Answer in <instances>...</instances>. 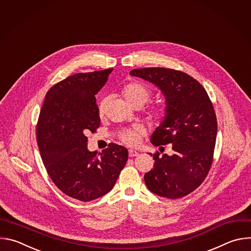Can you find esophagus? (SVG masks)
<instances>
[{
	"label": "esophagus",
	"instance_id": "obj_1",
	"mask_svg": "<svg viewBox=\"0 0 251 251\" xmlns=\"http://www.w3.org/2000/svg\"><path fill=\"white\" fill-rule=\"evenodd\" d=\"M139 155V153L137 152V151H135V150H129V157H136V156H138Z\"/></svg>",
	"mask_w": 251,
	"mask_h": 251
}]
</instances>
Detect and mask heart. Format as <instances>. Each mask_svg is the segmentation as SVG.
<instances>
[{
	"mask_svg": "<svg viewBox=\"0 0 251 251\" xmlns=\"http://www.w3.org/2000/svg\"><path fill=\"white\" fill-rule=\"evenodd\" d=\"M121 94L124 98L132 105L140 104L141 106L145 104L150 97L152 96V90L146 84L141 82H128L121 87ZM107 100L105 97H102L97 102V109L99 113H103L105 110ZM150 119L156 123L161 124L164 122L168 115L167 108L164 105H156L152 107V109L149 111ZM142 135V129L140 127L128 128L119 133V138L125 144L129 146L137 145L140 142Z\"/></svg>",
	"mask_w": 251,
	"mask_h": 251,
	"instance_id": "heart-1",
	"label": "heart"
}]
</instances>
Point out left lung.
I'll use <instances>...</instances> for the list:
<instances>
[{
	"label": "left lung",
	"mask_w": 251,
	"mask_h": 251,
	"mask_svg": "<svg viewBox=\"0 0 251 251\" xmlns=\"http://www.w3.org/2000/svg\"><path fill=\"white\" fill-rule=\"evenodd\" d=\"M130 75L154 83L167 104L168 115L151 143L156 147L172 144L173 155H153L154 168L145 174V183L160 197L183 198L201 185L213 161L218 123L212 103L200 82L183 71L147 67Z\"/></svg>",
	"instance_id": "8db88e82"
}]
</instances>
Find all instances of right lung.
I'll return each mask as SVG.
<instances>
[{"mask_svg":"<svg viewBox=\"0 0 251 251\" xmlns=\"http://www.w3.org/2000/svg\"><path fill=\"white\" fill-rule=\"evenodd\" d=\"M113 68L76 74L47 93L35 134L43 163L53 184L81 201L112 190L128 160V150L115 143L101 153L87 149V132L100 125L95 95Z\"/></svg>","mask_w":251,"mask_h":251,"instance_id":"add662e5","label":"right lung"}]
</instances>
